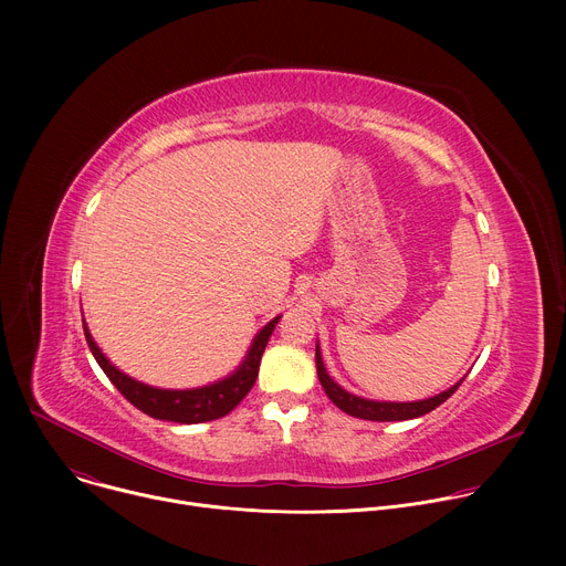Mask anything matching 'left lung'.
I'll return each instance as SVG.
<instances>
[{
    "label": "left lung",
    "instance_id": "1",
    "mask_svg": "<svg viewBox=\"0 0 566 566\" xmlns=\"http://www.w3.org/2000/svg\"><path fill=\"white\" fill-rule=\"evenodd\" d=\"M315 367H317V378L325 387L327 396L334 400V406L340 408L343 412H347L349 417L356 419H367V421H408V419H417L423 417L428 412H432L434 408H439L441 402H446L463 380H459L457 385H452L450 389L426 398V400H415V402H378V400H367L360 396H354L349 391H345L338 382L332 380V376L325 369V363H322L319 356V347L315 345Z\"/></svg>",
    "mask_w": 566,
    "mask_h": 566
}]
</instances>
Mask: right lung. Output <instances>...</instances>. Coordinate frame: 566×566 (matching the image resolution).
<instances>
[{"instance_id": "add662e5", "label": "right lung", "mask_w": 566, "mask_h": 566, "mask_svg": "<svg viewBox=\"0 0 566 566\" xmlns=\"http://www.w3.org/2000/svg\"><path fill=\"white\" fill-rule=\"evenodd\" d=\"M277 319H280V315L273 317L269 325L258 334L247 360L241 363V367L232 376H228L214 385L199 387V389H156V387L143 385V382L125 376L120 369H116L105 358V354L94 343L87 325H85V336H87L90 349H92L94 358L98 360L101 369L107 374V378L116 385V389L132 402L134 408H138L147 417L160 419V421L203 423V421L221 419L228 412H232L239 402L244 400V396L251 391V387L255 385L258 371H260L262 354L269 345V338L277 325Z\"/></svg>"}]
</instances>
